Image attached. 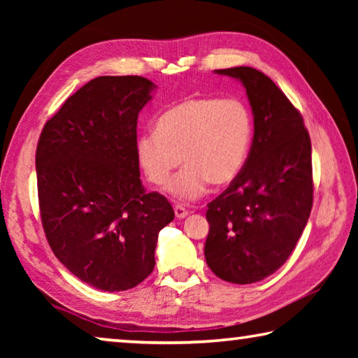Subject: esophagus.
<instances>
[{"mask_svg": "<svg viewBox=\"0 0 358 358\" xmlns=\"http://www.w3.org/2000/svg\"><path fill=\"white\" fill-rule=\"evenodd\" d=\"M173 211H175V216L180 217V220H181V217H186L187 215H189V211H187V210L183 207V205H175Z\"/></svg>", "mask_w": 358, "mask_h": 358, "instance_id": "obj_1", "label": "esophagus"}]
</instances>
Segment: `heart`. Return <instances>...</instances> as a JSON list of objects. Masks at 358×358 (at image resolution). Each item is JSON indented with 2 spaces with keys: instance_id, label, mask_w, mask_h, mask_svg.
<instances>
[{
  "instance_id": "1",
  "label": "heart",
  "mask_w": 358,
  "mask_h": 358,
  "mask_svg": "<svg viewBox=\"0 0 358 358\" xmlns=\"http://www.w3.org/2000/svg\"><path fill=\"white\" fill-rule=\"evenodd\" d=\"M252 132V115L243 101L189 98L169 107L157 117L156 131L137 138V159L155 185L167 183L183 161L186 167L167 191L180 201H196L210 183L226 186L238 177Z\"/></svg>"
}]
</instances>
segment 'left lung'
Wrapping results in <instances>:
<instances>
[{"instance_id":"8db88e82","label":"left lung","mask_w":358,"mask_h":358,"mask_svg":"<svg viewBox=\"0 0 358 358\" xmlns=\"http://www.w3.org/2000/svg\"><path fill=\"white\" fill-rule=\"evenodd\" d=\"M215 72L243 83L254 137L243 171L208 203L205 260L221 280L251 284L286 262L306 226L311 141L300 112L264 72L248 66Z\"/></svg>"}]
</instances>
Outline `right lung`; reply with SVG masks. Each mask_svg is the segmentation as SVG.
<instances>
[{
    "label": "right lung",
    "instance_id": "add662e5",
    "mask_svg": "<svg viewBox=\"0 0 358 358\" xmlns=\"http://www.w3.org/2000/svg\"><path fill=\"white\" fill-rule=\"evenodd\" d=\"M155 88L138 76L93 78L47 121L36 150L48 245L72 275L107 292L153 271L157 235L175 216L138 171L137 117Z\"/></svg>",
    "mask_w": 358,
    "mask_h": 358
}]
</instances>
